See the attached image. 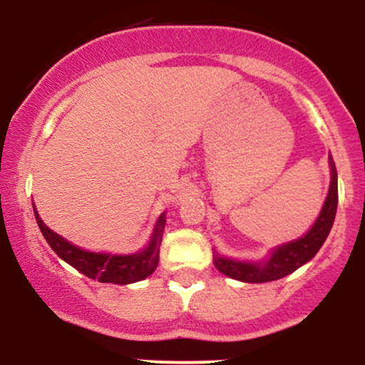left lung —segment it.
<instances>
[{
  "mask_svg": "<svg viewBox=\"0 0 365 365\" xmlns=\"http://www.w3.org/2000/svg\"><path fill=\"white\" fill-rule=\"evenodd\" d=\"M330 171H332V182H330L329 196H327L318 220H316L314 226L311 227L307 235H304L295 242H289V244L277 247L272 252L270 259L264 261V263H244V261L215 256L213 263H215L217 270L222 272L227 277L237 279V281L268 282L286 277L288 274L295 272L298 267L312 259L323 245V242L327 240V237H329L334 219H336L337 171L332 157H330Z\"/></svg>",
  "mask_w": 365,
  "mask_h": 365,
  "instance_id": "8db88e82",
  "label": "left lung"
}]
</instances>
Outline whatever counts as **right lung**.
<instances>
[{"instance_id": "add662e5", "label": "right lung", "mask_w": 365, "mask_h": 365, "mask_svg": "<svg viewBox=\"0 0 365 365\" xmlns=\"http://www.w3.org/2000/svg\"><path fill=\"white\" fill-rule=\"evenodd\" d=\"M35 219L38 224L40 231H42L43 238L47 244L51 245L54 252L72 264L76 270L84 274L90 279H97L98 282H113V284H130V282H138L146 279L155 272L157 264H159V247L162 242V231H164L165 215L162 213L157 220L155 231H153L152 242L148 247L139 254H132V256H111V254H98V252H88L83 249L76 247V245L68 244L65 238L51 231L42 219L38 217L36 210Z\"/></svg>"}]
</instances>
